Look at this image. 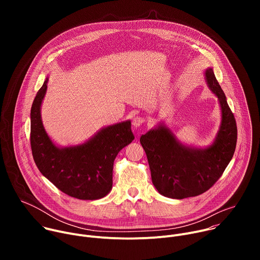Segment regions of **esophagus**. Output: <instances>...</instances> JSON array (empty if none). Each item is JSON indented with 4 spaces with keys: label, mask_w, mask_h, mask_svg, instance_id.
Here are the masks:
<instances>
[{
    "label": "esophagus",
    "mask_w": 260,
    "mask_h": 260,
    "mask_svg": "<svg viewBox=\"0 0 260 260\" xmlns=\"http://www.w3.org/2000/svg\"><path fill=\"white\" fill-rule=\"evenodd\" d=\"M146 122V119L145 117H142V116H135L134 119H133V124L134 126L138 127V126H141L142 124H144Z\"/></svg>",
    "instance_id": "1"
}]
</instances>
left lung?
<instances>
[{
	"mask_svg": "<svg viewBox=\"0 0 260 260\" xmlns=\"http://www.w3.org/2000/svg\"><path fill=\"white\" fill-rule=\"evenodd\" d=\"M206 79L222 111L220 131L212 146L204 150L184 146L162 125L140 138L152 183L167 198L182 200L206 192L223 174L236 150L238 128L234 113L212 69L206 71Z\"/></svg>",
	"mask_w": 260,
	"mask_h": 260,
	"instance_id": "obj_1",
	"label": "left lung"
}]
</instances>
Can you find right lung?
<instances>
[{"label":"right lung","mask_w":260,"mask_h":260,"mask_svg":"<svg viewBox=\"0 0 260 260\" xmlns=\"http://www.w3.org/2000/svg\"><path fill=\"white\" fill-rule=\"evenodd\" d=\"M47 79L37 92L30 109V148L37 168L63 193L78 200H98L112 188L114 160L135 136L131 121L99 132L86 143L68 148L56 147L47 136L40 108Z\"/></svg>","instance_id":"obj_1"}]
</instances>
